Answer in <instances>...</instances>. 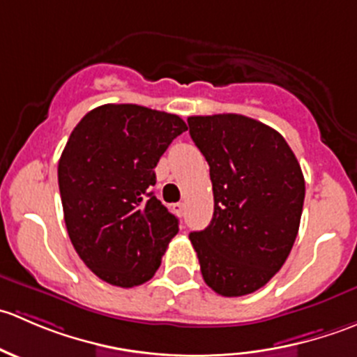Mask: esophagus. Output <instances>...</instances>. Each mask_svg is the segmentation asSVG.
<instances>
[{
  "label": "esophagus",
  "mask_w": 357,
  "mask_h": 357,
  "mask_svg": "<svg viewBox=\"0 0 357 357\" xmlns=\"http://www.w3.org/2000/svg\"><path fill=\"white\" fill-rule=\"evenodd\" d=\"M172 211L176 212V215H179V218H181V215L185 214V204H174L172 205Z\"/></svg>",
  "instance_id": "obj_1"
}]
</instances>
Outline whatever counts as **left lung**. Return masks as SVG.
Segmentation results:
<instances>
[{
	"label": "left lung",
	"mask_w": 357,
	"mask_h": 357,
	"mask_svg": "<svg viewBox=\"0 0 357 357\" xmlns=\"http://www.w3.org/2000/svg\"><path fill=\"white\" fill-rule=\"evenodd\" d=\"M190 136L211 167L214 215L190 233L204 282L240 297L264 287L289 257L305 183L278 131L238 114L188 117Z\"/></svg>",
	"instance_id": "8db88e82"
}]
</instances>
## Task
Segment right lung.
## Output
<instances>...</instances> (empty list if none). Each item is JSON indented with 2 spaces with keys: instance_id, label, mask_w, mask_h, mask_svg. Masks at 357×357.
Here are the masks:
<instances>
[{
  "instance_id": "right-lung-1",
  "label": "right lung",
  "mask_w": 357,
  "mask_h": 357,
  "mask_svg": "<svg viewBox=\"0 0 357 357\" xmlns=\"http://www.w3.org/2000/svg\"><path fill=\"white\" fill-rule=\"evenodd\" d=\"M188 126L132 103L96 107L81 119L59 160L63 219L79 257L103 282H149L178 233L153 195L155 165Z\"/></svg>"
}]
</instances>
